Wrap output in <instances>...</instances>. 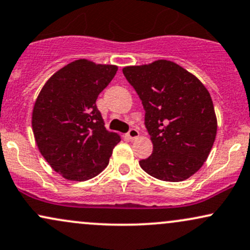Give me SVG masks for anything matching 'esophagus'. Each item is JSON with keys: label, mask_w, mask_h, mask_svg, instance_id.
<instances>
[{"label": "esophagus", "mask_w": 250, "mask_h": 250, "mask_svg": "<svg viewBox=\"0 0 250 250\" xmlns=\"http://www.w3.org/2000/svg\"><path fill=\"white\" fill-rule=\"evenodd\" d=\"M138 131L136 130L135 128H130L129 129V131L127 133V137L129 138V140H135V138L138 137Z\"/></svg>", "instance_id": "esophagus-1"}]
</instances>
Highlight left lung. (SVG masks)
I'll list each match as a JSON object with an SVG mask.
<instances>
[{
	"mask_svg": "<svg viewBox=\"0 0 250 250\" xmlns=\"http://www.w3.org/2000/svg\"><path fill=\"white\" fill-rule=\"evenodd\" d=\"M146 110L151 156L141 167L164 182H182L208 157L216 135V117L206 87L169 60L127 66L122 70Z\"/></svg>",
	"mask_w": 250,
	"mask_h": 250,
	"instance_id": "left-lung-1",
	"label": "left lung"
}]
</instances>
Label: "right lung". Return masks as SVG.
<instances>
[{"instance_id":"obj_1","label":"right lung","mask_w":250,"mask_h":250,"mask_svg":"<svg viewBox=\"0 0 250 250\" xmlns=\"http://www.w3.org/2000/svg\"><path fill=\"white\" fill-rule=\"evenodd\" d=\"M115 65L79 59L46 81L32 112L39 151L68 180L91 179L109 163L120 136L104 128L95 102L116 74Z\"/></svg>"}]
</instances>
